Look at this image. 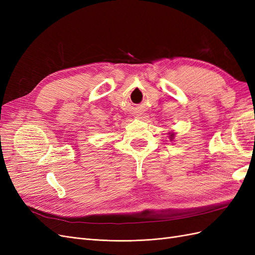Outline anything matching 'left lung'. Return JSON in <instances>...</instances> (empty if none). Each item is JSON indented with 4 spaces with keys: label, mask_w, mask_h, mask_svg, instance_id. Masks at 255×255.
I'll return each instance as SVG.
<instances>
[{
    "label": "left lung",
    "mask_w": 255,
    "mask_h": 255,
    "mask_svg": "<svg viewBox=\"0 0 255 255\" xmlns=\"http://www.w3.org/2000/svg\"><path fill=\"white\" fill-rule=\"evenodd\" d=\"M172 136H173V134H172V135H171V137H172Z\"/></svg>",
    "instance_id": "obj_1"
}]
</instances>
